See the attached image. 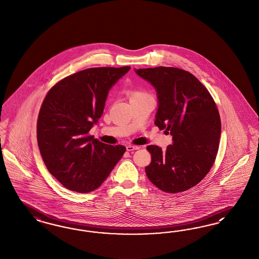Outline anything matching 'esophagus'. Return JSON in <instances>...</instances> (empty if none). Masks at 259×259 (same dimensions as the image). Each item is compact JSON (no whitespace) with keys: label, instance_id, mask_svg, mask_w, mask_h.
<instances>
[{"label":"esophagus","instance_id":"esophagus-1","mask_svg":"<svg viewBox=\"0 0 259 259\" xmlns=\"http://www.w3.org/2000/svg\"><path fill=\"white\" fill-rule=\"evenodd\" d=\"M139 148H140V147L137 146V145H127V146H126L127 151H133V150H137V149H139Z\"/></svg>","mask_w":259,"mask_h":259}]
</instances>
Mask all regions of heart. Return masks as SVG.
I'll return each instance as SVG.
<instances>
[{
    "label": "heart",
    "instance_id": "obj_1",
    "mask_svg": "<svg viewBox=\"0 0 259 259\" xmlns=\"http://www.w3.org/2000/svg\"><path fill=\"white\" fill-rule=\"evenodd\" d=\"M128 95H129L130 100H135V99H140V98H145V97H147V96H150L146 92L143 91V90H140V89H131V90H129Z\"/></svg>",
    "mask_w": 259,
    "mask_h": 259
}]
</instances>
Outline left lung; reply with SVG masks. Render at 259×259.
<instances>
[{
	"instance_id": "8db88e82",
	"label": "left lung",
	"mask_w": 259,
	"mask_h": 259,
	"mask_svg": "<svg viewBox=\"0 0 259 259\" xmlns=\"http://www.w3.org/2000/svg\"><path fill=\"white\" fill-rule=\"evenodd\" d=\"M136 73L155 87L159 108L155 125L172 136L166 151L148 145V179L160 190L176 194L197 185L216 160L221 118L206 88L186 70L158 66Z\"/></svg>"
}]
</instances>
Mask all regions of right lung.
Instances as JSON below:
<instances>
[{
  "mask_svg": "<svg viewBox=\"0 0 259 259\" xmlns=\"http://www.w3.org/2000/svg\"><path fill=\"white\" fill-rule=\"evenodd\" d=\"M130 66L93 67L54 84L42 102L36 136L44 164L66 189L89 193L100 186L126 151L89 134L103 114L112 85Z\"/></svg>",
  "mask_w": 259,
  "mask_h": 259,
  "instance_id": "add662e5",
  "label": "right lung"
}]
</instances>
